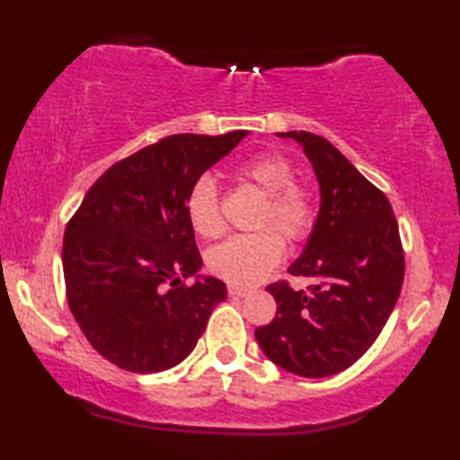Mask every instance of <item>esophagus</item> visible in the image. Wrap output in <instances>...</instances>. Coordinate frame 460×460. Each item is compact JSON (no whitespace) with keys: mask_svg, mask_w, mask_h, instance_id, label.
Listing matches in <instances>:
<instances>
[{"mask_svg":"<svg viewBox=\"0 0 460 460\" xmlns=\"http://www.w3.org/2000/svg\"><path fill=\"white\" fill-rule=\"evenodd\" d=\"M252 292L250 288H243V286H229V296H233V297H243V296H248Z\"/></svg>","mask_w":460,"mask_h":460,"instance_id":"1","label":"esophagus"}]
</instances>
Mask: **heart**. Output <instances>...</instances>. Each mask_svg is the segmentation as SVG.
Returning <instances> with one entry per match:
<instances>
[{
  "instance_id": "heart-1",
  "label": "heart",
  "mask_w": 460,
  "mask_h": 460,
  "mask_svg": "<svg viewBox=\"0 0 460 460\" xmlns=\"http://www.w3.org/2000/svg\"><path fill=\"white\" fill-rule=\"evenodd\" d=\"M237 177L264 193L258 227L273 225L289 242H300L313 229L314 199L306 185L294 181V166L275 152H262L242 160ZM185 215L198 235L215 239L225 223L218 210V185L212 174L193 181L185 196ZM286 252L281 235L274 229L233 235L208 254V267L221 279L235 286H252L273 270Z\"/></svg>"
}]
</instances>
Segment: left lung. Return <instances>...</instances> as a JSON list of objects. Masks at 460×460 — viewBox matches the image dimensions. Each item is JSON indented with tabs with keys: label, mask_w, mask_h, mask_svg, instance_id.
Here are the masks:
<instances>
[{
	"label": "left lung",
	"mask_w": 460,
	"mask_h": 460,
	"mask_svg": "<svg viewBox=\"0 0 460 460\" xmlns=\"http://www.w3.org/2000/svg\"><path fill=\"white\" fill-rule=\"evenodd\" d=\"M302 146L319 181L321 206L302 254L288 270L314 286L267 289L277 302L258 346L300 377H329L354 365L385 327L404 281V252L392 204L325 137L277 133Z\"/></svg>",
	"instance_id": "obj_1"
}]
</instances>
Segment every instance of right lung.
Masks as SVG:
<instances>
[{
  "label": "right lung",
  "mask_w": 460,
  "mask_h": 460,
  "mask_svg": "<svg viewBox=\"0 0 460 460\" xmlns=\"http://www.w3.org/2000/svg\"><path fill=\"white\" fill-rule=\"evenodd\" d=\"M248 131L171 135L110 166L64 231L70 313L95 350L131 373H160L190 357L227 297L202 269L185 215L193 181ZM196 276L185 288L180 279Z\"/></svg>",
  "instance_id": "add662e5"
}]
</instances>
